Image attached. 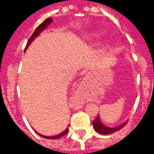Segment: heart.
<instances>
[{
	"label": "heart",
	"mask_w": 154,
	"mask_h": 154,
	"mask_svg": "<svg viewBox=\"0 0 154 154\" xmlns=\"http://www.w3.org/2000/svg\"><path fill=\"white\" fill-rule=\"evenodd\" d=\"M102 48H104V46H103V47H102Z\"/></svg>",
	"instance_id": "b5f03b06"
}]
</instances>
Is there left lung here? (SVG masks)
I'll list each match as a JSON object with an SVG mask.
<instances>
[{"label":"left lung","instance_id":"obj_1","mask_svg":"<svg viewBox=\"0 0 154 154\" xmlns=\"http://www.w3.org/2000/svg\"><path fill=\"white\" fill-rule=\"evenodd\" d=\"M126 122L127 121H125L122 124H120L119 125L114 126V127H109V126L105 125L103 123L101 122L100 116L98 115L97 118L92 121V125H93L94 129L97 133H100L101 134H110L116 132V131H118L120 129H122L123 127L126 125Z\"/></svg>","mask_w":154,"mask_h":154}]
</instances>
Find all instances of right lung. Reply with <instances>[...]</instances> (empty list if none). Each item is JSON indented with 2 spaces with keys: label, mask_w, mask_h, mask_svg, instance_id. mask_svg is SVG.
<instances>
[{
  "label": "right lung",
  "mask_w": 154,
  "mask_h": 154,
  "mask_svg": "<svg viewBox=\"0 0 154 154\" xmlns=\"http://www.w3.org/2000/svg\"><path fill=\"white\" fill-rule=\"evenodd\" d=\"M54 21L53 20V18H51V17H49V18L46 19L45 20H44L42 24H40V25H38V27L36 28V29L35 30V32L33 33V35H31V37L29 38V39L28 40V42H27V44H26V47H25V52L26 51V49L28 48L29 46L31 44V43L33 42V41L35 40V38L36 37H38V35H40L42 32L44 31L45 29H47V27L49 25H51L52 24V22ZM35 132L38 134V135L41 136V137H43V138H44V139H59V138H61V137H63V135H65V134H67V132H68V129H66L65 130H64L63 132L60 133L59 134H57V135H54V136H45V135H43V134H39V133H38L37 131H35Z\"/></svg>",
  "instance_id": "add662e5"
}]
</instances>
